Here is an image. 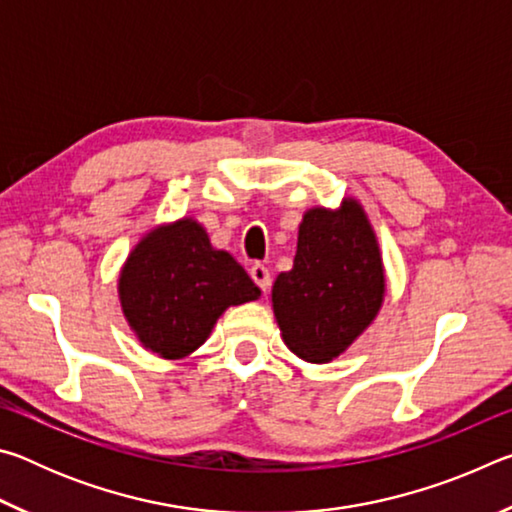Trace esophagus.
<instances>
[{"label":"esophagus","mask_w":512,"mask_h":512,"mask_svg":"<svg viewBox=\"0 0 512 512\" xmlns=\"http://www.w3.org/2000/svg\"><path fill=\"white\" fill-rule=\"evenodd\" d=\"M250 277H253L255 284L259 289H262L264 293L271 289V273H268V268L264 264L255 262L253 266H250Z\"/></svg>","instance_id":"esophagus-1"}]
</instances>
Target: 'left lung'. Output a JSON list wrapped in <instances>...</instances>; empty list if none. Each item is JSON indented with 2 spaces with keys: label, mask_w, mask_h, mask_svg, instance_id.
<instances>
[{
  "label": "left lung",
  "mask_w": 512,
  "mask_h": 512,
  "mask_svg": "<svg viewBox=\"0 0 512 512\" xmlns=\"http://www.w3.org/2000/svg\"><path fill=\"white\" fill-rule=\"evenodd\" d=\"M384 293V262L359 201L307 210L293 268L275 277L271 293L289 350L309 363L336 359L375 320Z\"/></svg>",
  "instance_id": "1"
}]
</instances>
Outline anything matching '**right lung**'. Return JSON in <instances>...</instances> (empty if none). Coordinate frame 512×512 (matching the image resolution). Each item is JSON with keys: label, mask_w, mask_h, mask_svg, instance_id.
Wrapping results in <instances>:
<instances>
[{"label": "right lung", "mask_w": 512, "mask_h": 512, "mask_svg": "<svg viewBox=\"0 0 512 512\" xmlns=\"http://www.w3.org/2000/svg\"><path fill=\"white\" fill-rule=\"evenodd\" d=\"M259 293L244 266L212 248L189 216L146 232L119 273L121 311L144 348L162 359H185L225 309Z\"/></svg>", "instance_id": "right-lung-1"}]
</instances>
